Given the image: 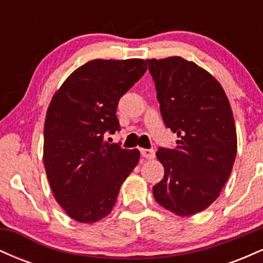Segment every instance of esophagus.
<instances>
[{
	"instance_id": "1",
	"label": "esophagus",
	"mask_w": 263,
	"mask_h": 263,
	"mask_svg": "<svg viewBox=\"0 0 263 263\" xmlns=\"http://www.w3.org/2000/svg\"><path fill=\"white\" fill-rule=\"evenodd\" d=\"M141 156L146 159H153L156 156V152H155V149L141 148Z\"/></svg>"
}]
</instances>
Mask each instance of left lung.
<instances>
[{"label":"left lung","mask_w":263,"mask_h":263,"mask_svg":"<svg viewBox=\"0 0 263 263\" xmlns=\"http://www.w3.org/2000/svg\"><path fill=\"white\" fill-rule=\"evenodd\" d=\"M146 63L163 122L179 137L174 148L157 151L164 177L153 197L176 215H194L216 200L236 158L230 102L219 81L195 63L180 57Z\"/></svg>","instance_id":"1"}]
</instances>
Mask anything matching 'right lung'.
Wrapping results in <instances>:
<instances>
[{
    "mask_svg": "<svg viewBox=\"0 0 263 263\" xmlns=\"http://www.w3.org/2000/svg\"><path fill=\"white\" fill-rule=\"evenodd\" d=\"M142 59L87 62L53 96L44 123L43 162L58 204L79 222L111 213L140 151L105 141L120 131V99L146 73Z\"/></svg>",
    "mask_w": 263,
    "mask_h": 263,
    "instance_id": "right-lung-1",
    "label": "right lung"
}]
</instances>
